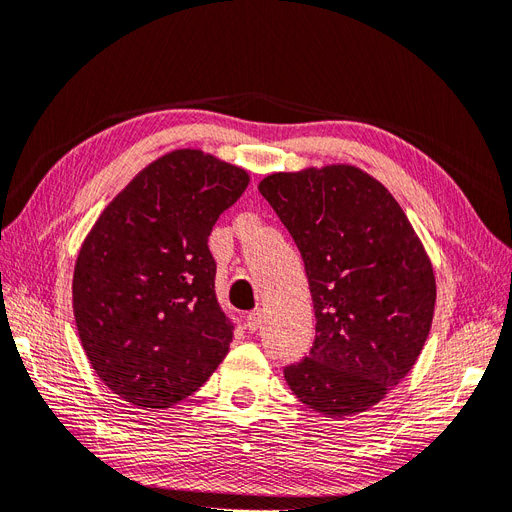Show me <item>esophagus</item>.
I'll list each match as a JSON object with an SVG mask.
<instances>
[{
    "label": "esophagus",
    "instance_id": "1",
    "mask_svg": "<svg viewBox=\"0 0 512 512\" xmlns=\"http://www.w3.org/2000/svg\"><path fill=\"white\" fill-rule=\"evenodd\" d=\"M245 323H248V330H250V332H256L258 327L262 325V313H260V311L248 313V317H245Z\"/></svg>",
    "mask_w": 512,
    "mask_h": 512
}]
</instances>
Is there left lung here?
I'll return each instance as SVG.
<instances>
[{
	"label": "left lung",
	"mask_w": 512,
	"mask_h": 512,
	"mask_svg": "<svg viewBox=\"0 0 512 512\" xmlns=\"http://www.w3.org/2000/svg\"><path fill=\"white\" fill-rule=\"evenodd\" d=\"M258 191L298 245L317 319L309 355L285 367V380L330 418L370 410L431 332V260L395 197L355 166L277 172Z\"/></svg>",
	"instance_id": "obj_1"
}]
</instances>
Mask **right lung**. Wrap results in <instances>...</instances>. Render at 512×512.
<instances>
[{"instance_id":"1","label":"right lung","mask_w":512,"mask_h":512,"mask_svg":"<svg viewBox=\"0 0 512 512\" xmlns=\"http://www.w3.org/2000/svg\"><path fill=\"white\" fill-rule=\"evenodd\" d=\"M248 182L214 155L172 151L132 178L81 243L79 340L98 378L130 405L172 407L227 357L233 323L216 300L208 237Z\"/></svg>"}]
</instances>
